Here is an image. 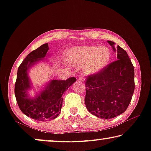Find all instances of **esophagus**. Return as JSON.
Instances as JSON below:
<instances>
[{
    "label": "esophagus",
    "mask_w": 151,
    "mask_h": 151,
    "mask_svg": "<svg viewBox=\"0 0 151 151\" xmlns=\"http://www.w3.org/2000/svg\"><path fill=\"white\" fill-rule=\"evenodd\" d=\"M78 81H81L83 83L85 81V78L83 77V76H80L79 78H78Z\"/></svg>",
    "instance_id": "esophagus-1"
}]
</instances>
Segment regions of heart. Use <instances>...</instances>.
<instances>
[{
  "label": "heart",
  "mask_w": 151,
  "mask_h": 151,
  "mask_svg": "<svg viewBox=\"0 0 151 151\" xmlns=\"http://www.w3.org/2000/svg\"><path fill=\"white\" fill-rule=\"evenodd\" d=\"M65 57L70 64L75 66L83 65L84 73L94 75L107 66L111 53L107 46H80L68 50Z\"/></svg>",
  "instance_id": "b5f03b06"
}]
</instances>
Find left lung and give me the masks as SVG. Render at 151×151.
<instances>
[{
	"label": "left lung",
	"instance_id": "left-lung-1",
	"mask_svg": "<svg viewBox=\"0 0 151 151\" xmlns=\"http://www.w3.org/2000/svg\"><path fill=\"white\" fill-rule=\"evenodd\" d=\"M117 61L107 65L101 72L90 75L86 81L85 103L89 112L103 119L115 118L124 113L134 92V67L128 54L120 46L107 41Z\"/></svg>",
	"mask_w": 151,
	"mask_h": 151
}]
</instances>
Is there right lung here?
I'll return each mask as SVG.
<instances>
[{
    "mask_svg": "<svg viewBox=\"0 0 151 151\" xmlns=\"http://www.w3.org/2000/svg\"><path fill=\"white\" fill-rule=\"evenodd\" d=\"M48 50V44H44L27 55L18 69L14 90L21 111L33 120L44 122L59 116L62 107V95L76 81L75 77L65 81L50 80L35 97L29 96L28 92L33 88L29 76V70L49 55Z\"/></svg>",
    "mask_w": 151,
    "mask_h": 151,
    "instance_id": "1",
    "label": "right lung"
}]
</instances>
